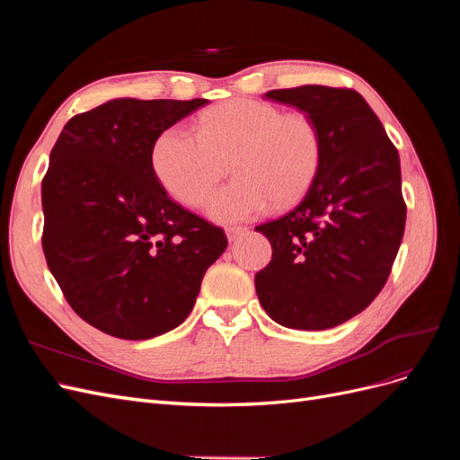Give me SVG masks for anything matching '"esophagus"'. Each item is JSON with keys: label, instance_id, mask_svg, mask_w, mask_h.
<instances>
[{"label": "esophagus", "instance_id": "esophagus-1", "mask_svg": "<svg viewBox=\"0 0 460 460\" xmlns=\"http://www.w3.org/2000/svg\"><path fill=\"white\" fill-rule=\"evenodd\" d=\"M245 232H247V228H245V226H226V235H228V240H230V242L238 240L240 235H243Z\"/></svg>", "mask_w": 460, "mask_h": 460}]
</instances>
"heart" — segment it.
Segmentation results:
<instances>
[{
    "label": "heart",
    "instance_id": "heart-1",
    "mask_svg": "<svg viewBox=\"0 0 460 460\" xmlns=\"http://www.w3.org/2000/svg\"><path fill=\"white\" fill-rule=\"evenodd\" d=\"M235 176L215 193L208 215L218 222L257 217L270 203L299 201L320 169L323 134L301 111L257 100H234L203 113L196 132L172 124L151 147V169L163 190L188 207H203L225 174Z\"/></svg>",
    "mask_w": 460,
    "mask_h": 460
}]
</instances>
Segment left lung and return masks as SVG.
I'll return each mask as SVG.
<instances>
[{
    "label": "left lung",
    "instance_id": "1",
    "mask_svg": "<svg viewBox=\"0 0 460 460\" xmlns=\"http://www.w3.org/2000/svg\"><path fill=\"white\" fill-rule=\"evenodd\" d=\"M264 95L314 119L323 161L307 196L255 228L272 245V261L255 274L257 296L286 328H333L365 311L392 272L407 218L399 153L351 88L299 86Z\"/></svg>",
    "mask_w": 460,
    "mask_h": 460
}]
</instances>
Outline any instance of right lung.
<instances>
[{
	"label": "right lung",
	"instance_id": "add662e5",
	"mask_svg": "<svg viewBox=\"0 0 460 460\" xmlns=\"http://www.w3.org/2000/svg\"><path fill=\"white\" fill-rule=\"evenodd\" d=\"M207 100H113L65 124L41 180V247L93 328L149 340L182 324L225 230L174 203L151 169L157 136Z\"/></svg>",
	"mask_w": 460,
	"mask_h": 460
}]
</instances>
